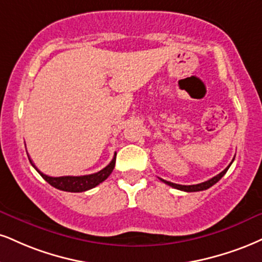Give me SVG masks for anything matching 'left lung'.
Wrapping results in <instances>:
<instances>
[{
  "mask_svg": "<svg viewBox=\"0 0 262 262\" xmlns=\"http://www.w3.org/2000/svg\"><path fill=\"white\" fill-rule=\"evenodd\" d=\"M233 160H234V159H233ZM233 160H232V162H233ZM232 162L229 163V166L232 165ZM229 166H228V167H226V168L223 169V171H222L221 173H219V174L215 176V177H213V178H211V179H209V181H206V182L199 183V184H193V185H182V184H176V183H172V182L165 181V179H161V178H160V179H161V181H162L163 183H166L167 185H169V187H172V188L178 189V190L188 191V193H190V191H201V190H206V189H209L210 187H212L213 184H216V183L219 182L220 179H221V178L223 177V176L226 174V172L228 171Z\"/></svg>",
  "mask_w": 262,
  "mask_h": 262,
  "instance_id": "left-lung-1",
  "label": "left lung"
}]
</instances>
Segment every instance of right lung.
Segmentation results:
<instances>
[{"mask_svg": "<svg viewBox=\"0 0 262 262\" xmlns=\"http://www.w3.org/2000/svg\"><path fill=\"white\" fill-rule=\"evenodd\" d=\"M31 166L39 172V174L42 177L45 181L51 184L52 187L63 191H71V193H81V191L89 190V189L95 188L96 185H99L100 183H102L105 179H107L110 174H111L113 168L116 165V154L115 157L112 159V161L107 165L105 168L101 169L97 173H93V174H86V176H79V177H73V176H63V177H50V176L43 174L42 172H40L34 165L33 161L30 160Z\"/></svg>", "mask_w": 262, "mask_h": 262, "instance_id": "1", "label": "right lung"}]
</instances>
